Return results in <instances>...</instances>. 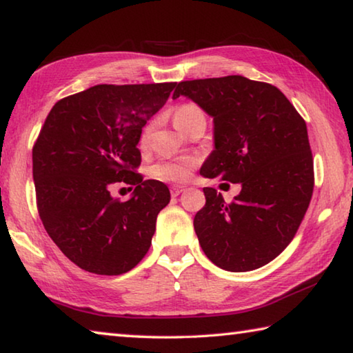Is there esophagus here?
Wrapping results in <instances>:
<instances>
[{"instance_id": "obj_1", "label": "esophagus", "mask_w": 353, "mask_h": 353, "mask_svg": "<svg viewBox=\"0 0 353 353\" xmlns=\"http://www.w3.org/2000/svg\"><path fill=\"white\" fill-rule=\"evenodd\" d=\"M171 196L172 198H176V196H179L181 193H183L185 191V187H181V185H176V187H171Z\"/></svg>"}]
</instances>
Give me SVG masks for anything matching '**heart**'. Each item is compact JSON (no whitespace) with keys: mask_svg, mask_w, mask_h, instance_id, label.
<instances>
[{"mask_svg":"<svg viewBox=\"0 0 353 353\" xmlns=\"http://www.w3.org/2000/svg\"><path fill=\"white\" fill-rule=\"evenodd\" d=\"M204 118V113L199 109L198 105L194 104H183L179 107L174 112V117H172V121H174L176 128L179 130L185 132L190 124H193L198 119ZM149 137H151V126H146L143 134L140 137V145L146 146L149 141ZM198 157L194 155H185V157L172 159V160H163V162H159L152 166V176L160 179V181L166 182H185L188 181L191 176V171L196 165H198Z\"/></svg>","mask_w":353,"mask_h":353,"instance_id":"heart-1","label":"heart"}]
</instances>
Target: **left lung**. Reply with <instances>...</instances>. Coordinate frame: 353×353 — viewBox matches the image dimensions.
Listing matches in <instances>:
<instances>
[{
  "label": "left lung",
  "instance_id": "8db88e82",
  "mask_svg": "<svg viewBox=\"0 0 353 353\" xmlns=\"http://www.w3.org/2000/svg\"><path fill=\"white\" fill-rule=\"evenodd\" d=\"M179 97L213 118L214 149L201 174L241 185L230 204L204 188L205 205L194 216L202 250L225 271L265 266L291 243L312 201L305 121L277 87L244 76L179 82Z\"/></svg>",
  "mask_w": 353,
  "mask_h": 353
}]
</instances>
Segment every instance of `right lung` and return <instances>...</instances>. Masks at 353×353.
Listing matches in <instances>:
<instances>
[{
	"label": "right lung",
	"instance_id": "right-lung-1",
	"mask_svg": "<svg viewBox=\"0 0 353 353\" xmlns=\"http://www.w3.org/2000/svg\"><path fill=\"white\" fill-rule=\"evenodd\" d=\"M176 82L94 85L57 101L32 148L41 223L65 256L101 276H119L146 255L157 214L170 202L159 181H143L141 129L162 109ZM117 181L133 198L112 199Z\"/></svg>",
	"mask_w": 353,
	"mask_h": 353
}]
</instances>
